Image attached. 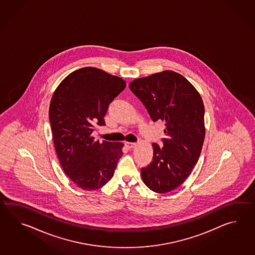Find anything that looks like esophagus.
Segmentation results:
<instances>
[{"mask_svg": "<svg viewBox=\"0 0 255 255\" xmlns=\"http://www.w3.org/2000/svg\"><path fill=\"white\" fill-rule=\"evenodd\" d=\"M126 146L128 147V148H134L136 146V143H134V142H126L125 143Z\"/></svg>", "mask_w": 255, "mask_h": 255, "instance_id": "1", "label": "esophagus"}]
</instances>
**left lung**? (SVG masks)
<instances>
[{"label": "left lung", "mask_w": 255, "mask_h": 255, "mask_svg": "<svg viewBox=\"0 0 255 255\" xmlns=\"http://www.w3.org/2000/svg\"><path fill=\"white\" fill-rule=\"evenodd\" d=\"M129 88L151 120L166 127L163 146L152 144L153 160L141 168V177L153 191L169 192L184 182L201 155L205 137L202 99L184 76L173 71L135 79Z\"/></svg>", "instance_id": "obj_1"}]
</instances>
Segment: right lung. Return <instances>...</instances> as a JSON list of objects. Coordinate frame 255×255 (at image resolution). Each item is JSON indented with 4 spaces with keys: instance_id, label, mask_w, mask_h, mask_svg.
<instances>
[{
    "instance_id": "right-lung-1",
    "label": "right lung",
    "mask_w": 255,
    "mask_h": 255,
    "mask_svg": "<svg viewBox=\"0 0 255 255\" xmlns=\"http://www.w3.org/2000/svg\"><path fill=\"white\" fill-rule=\"evenodd\" d=\"M125 87L120 77L84 67L66 76L53 95L49 120L55 151L65 174L83 190L107 184L123 155L122 143L95 141L92 132L106 125L109 104Z\"/></svg>"
}]
</instances>
